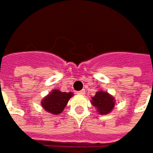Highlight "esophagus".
<instances>
[{
    "label": "esophagus",
    "mask_w": 153,
    "mask_h": 153,
    "mask_svg": "<svg viewBox=\"0 0 153 153\" xmlns=\"http://www.w3.org/2000/svg\"><path fill=\"white\" fill-rule=\"evenodd\" d=\"M77 95H80V96H83L84 94H85V91L84 90H82V91H77L76 92Z\"/></svg>",
    "instance_id": "1"
}]
</instances>
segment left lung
I'll return each instance as SVG.
<instances>
[{"mask_svg":"<svg viewBox=\"0 0 153 153\" xmlns=\"http://www.w3.org/2000/svg\"><path fill=\"white\" fill-rule=\"evenodd\" d=\"M91 103L97 109V111L100 115H106L111 113L115 107L114 97H112L110 93L104 91H98L91 97Z\"/></svg>","mask_w":153,"mask_h":153,"instance_id":"obj_1","label":"left lung"}]
</instances>
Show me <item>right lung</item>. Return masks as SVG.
Listing matches in <instances>:
<instances>
[{"label": "right lung", "mask_w": 153, "mask_h": 153, "mask_svg": "<svg viewBox=\"0 0 153 153\" xmlns=\"http://www.w3.org/2000/svg\"><path fill=\"white\" fill-rule=\"evenodd\" d=\"M73 92H62L60 90H52L41 102L42 107L49 113L58 115L62 112L69 100L73 97Z\"/></svg>", "instance_id": "right-lung-1"}]
</instances>
